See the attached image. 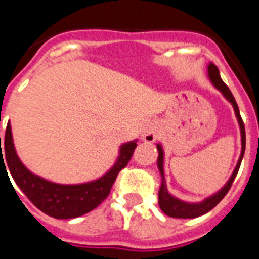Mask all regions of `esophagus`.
<instances>
[{"mask_svg":"<svg viewBox=\"0 0 259 259\" xmlns=\"http://www.w3.org/2000/svg\"><path fill=\"white\" fill-rule=\"evenodd\" d=\"M157 138V126L154 122H146L142 129V140L145 142H153Z\"/></svg>","mask_w":259,"mask_h":259,"instance_id":"34e87169","label":"esophagus"}]
</instances>
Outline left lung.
I'll return each instance as SVG.
<instances>
[{
    "label": "left lung",
    "mask_w": 259,
    "mask_h": 259,
    "mask_svg": "<svg viewBox=\"0 0 259 259\" xmlns=\"http://www.w3.org/2000/svg\"><path fill=\"white\" fill-rule=\"evenodd\" d=\"M208 78L209 80L212 82V84L217 87L223 97L227 99V101L233 105L234 111H235V115H237L238 123H239V127H241V136H242V152L241 157L238 160V164L234 169L233 175L229 179V181L226 183V185L223 188L217 192L212 196L207 197L205 200H203L201 203H185L183 200H179L177 197H173L168 189H166L165 184V177H164V152H162V148L160 144H157L158 149V158H157V166L158 170H160V175H161V187H160V191H158V205L160 208L165 215L170 218H179V219H192V218H197L200 215H204L208 211L215 207V205L219 203V201L226 196V193L229 192V189L231 188L233 185V181L237 176L238 170H239V166H241L242 158H243V154H245V148H246V133H245V125H243V121H242L241 114H239V109H238L237 102H235V98L231 94L230 89L225 84V82L222 80L221 75H219V70L218 67L212 63L208 64Z\"/></svg>",
    "instance_id": "left-lung-1"
}]
</instances>
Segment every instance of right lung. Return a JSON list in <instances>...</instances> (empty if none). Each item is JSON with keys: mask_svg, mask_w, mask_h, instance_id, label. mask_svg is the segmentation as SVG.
Returning <instances> with one entry per match:
<instances>
[{"mask_svg": "<svg viewBox=\"0 0 259 259\" xmlns=\"http://www.w3.org/2000/svg\"><path fill=\"white\" fill-rule=\"evenodd\" d=\"M136 146L137 140L123 144L119 148L117 162L109 172L105 173L98 180L83 184H56L37 175H33L20 161L14 149L10 123H8L4 149L1 148L0 137V165L2 162L5 166V163L7 162L5 169L9 168L10 175L16 181V184L40 211L56 219H71L93 211L109 196L110 189L113 187L118 173L127 165ZM2 153L4 154L2 155ZM4 161L6 162L4 163Z\"/></svg>", "mask_w": 259, "mask_h": 259, "instance_id": "obj_1", "label": "right lung"}]
</instances>
